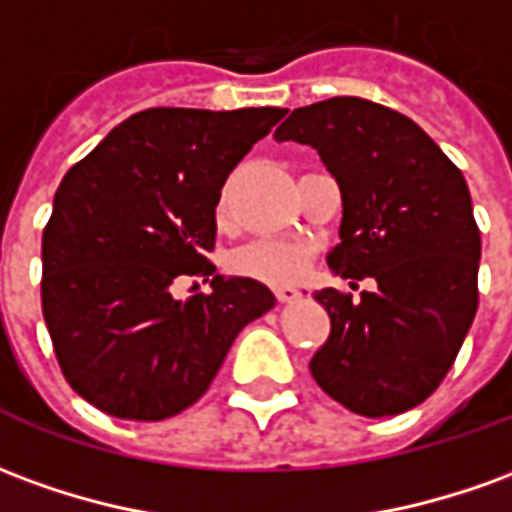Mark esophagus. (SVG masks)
Masks as SVG:
<instances>
[{
    "mask_svg": "<svg viewBox=\"0 0 512 512\" xmlns=\"http://www.w3.org/2000/svg\"><path fill=\"white\" fill-rule=\"evenodd\" d=\"M274 293H277L280 302H293V299H299V291L291 288V285H280V288H274Z\"/></svg>",
    "mask_w": 512,
    "mask_h": 512,
    "instance_id": "obj_1",
    "label": "esophagus"
}]
</instances>
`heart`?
I'll use <instances>...</instances> for the list:
<instances>
[{
    "label": "heart",
    "instance_id": "heart-1",
    "mask_svg": "<svg viewBox=\"0 0 512 512\" xmlns=\"http://www.w3.org/2000/svg\"><path fill=\"white\" fill-rule=\"evenodd\" d=\"M224 216V199L219 205ZM313 263V249L302 241H280V238H260L241 246L232 255V268L244 277L268 282V285H293L307 274Z\"/></svg>",
    "mask_w": 512,
    "mask_h": 512
}]
</instances>
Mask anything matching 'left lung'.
I'll use <instances>...</instances> for the list:
<instances>
[{"mask_svg": "<svg viewBox=\"0 0 512 512\" xmlns=\"http://www.w3.org/2000/svg\"><path fill=\"white\" fill-rule=\"evenodd\" d=\"M274 141L313 146L338 180L332 271L377 280L357 302L335 288L313 296L332 324L310 360L313 380L368 418L421 405L449 374L480 302L482 241L463 174L416 121L357 96L296 107Z\"/></svg>", "mask_w": 512, "mask_h": 512, "instance_id": "obj_1", "label": "left lung"}]
</instances>
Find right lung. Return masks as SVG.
<instances>
[{"label":"right lung","mask_w":512,"mask_h":512,"mask_svg":"<svg viewBox=\"0 0 512 512\" xmlns=\"http://www.w3.org/2000/svg\"><path fill=\"white\" fill-rule=\"evenodd\" d=\"M282 107H149L71 166L44 227L41 307L60 371L85 402L163 421L202 399L232 341L277 305L263 282L216 277V205ZM180 276L214 291L170 296Z\"/></svg>","instance_id":"right-lung-1"}]
</instances>
